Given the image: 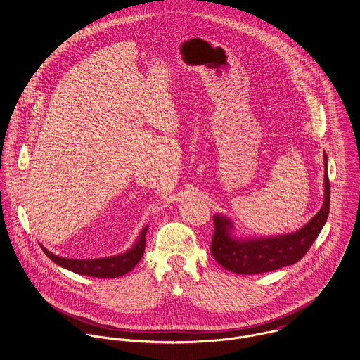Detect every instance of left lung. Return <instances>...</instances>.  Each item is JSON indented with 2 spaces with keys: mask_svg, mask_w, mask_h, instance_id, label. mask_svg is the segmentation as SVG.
<instances>
[{
  "mask_svg": "<svg viewBox=\"0 0 360 360\" xmlns=\"http://www.w3.org/2000/svg\"><path fill=\"white\" fill-rule=\"evenodd\" d=\"M330 212V181L324 153V201L320 210L295 233L271 237H237L233 221L214 214L210 252L226 270L237 274H259L297 263L305 257L320 234Z\"/></svg>",
  "mask_w": 360,
  "mask_h": 360,
  "instance_id": "obj_1",
  "label": "left lung"
}]
</instances>
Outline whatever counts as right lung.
Returning <instances> with one entry per match:
<instances>
[{"instance_id": "right-lung-1", "label": "right lung", "mask_w": 360, "mask_h": 360, "mask_svg": "<svg viewBox=\"0 0 360 360\" xmlns=\"http://www.w3.org/2000/svg\"><path fill=\"white\" fill-rule=\"evenodd\" d=\"M148 226H146L136 244L127 250L123 254L115 255V257H98V259H70V257H58L53 255L47 248H44L41 244V250L44 254L51 259L53 263L58 266L68 269L73 273L82 274V276H90V277H98V278H115L120 277L130 270L134 269V266L141 260L144 250H146V234H147Z\"/></svg>"}]
</instances>
